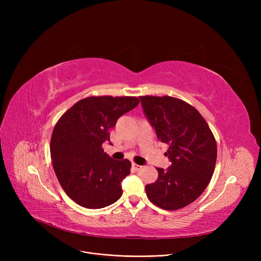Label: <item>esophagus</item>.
<instances>
[{
    "mask_svg": "<svg viewBox=\"0 0 261 261\" xmlns=\"http://www.w3.org/2000/svg\"><path fill=\"white\" fill-rule=\"evenodd\" d=\"M132 168H133L135 171H140V170H142L143 166H141V165H138V164L133 163V164H132Z\"/></svg>",
    "mask_w": 261,
    "mask_h": 261,
    "instance_id": "1",
    "label": "esophagus"
}]
</instances>
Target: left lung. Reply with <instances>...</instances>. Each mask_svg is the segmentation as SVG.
Listing matches in <instances>:
<instances>
[{"mask_svg": "<svg viewBox=\"0 0 261 261\" xmlns=\"http://www.w3.org/2000/svg\"><path fill=\"white\" fill-rule=\"evenodd\" d=\"M144 114L167 144L170 166L156 168L158 180L146 185L148 199L156 206L175 211L197 200L207 187L215 170L217 144L197 110L170 96H141Z\"/></svg>", "mask_w": 261, "mask_h": 261, "instance_id": "left-lung-1", "label": "left lung"}]
</instances>
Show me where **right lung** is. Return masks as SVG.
<instances>
[{"mask_svg": "<svg viewBox=\"0 0 261 261\" xmlns=\"http://www.w3.org/2000/svg\"><path fill=\"white\" fill-rule=\"evenodd\" d=\"M139 103L136 97H88L68 109L55 126L53 167L65 194L81 206L102 208L121 197L131 162L110 158L102 144H111L110 129Z\"/></svg>", "mask_w": 261, "mask_h": 261, "instance_id": "right-lung-1", "label": "right lung"}]
</instances>
